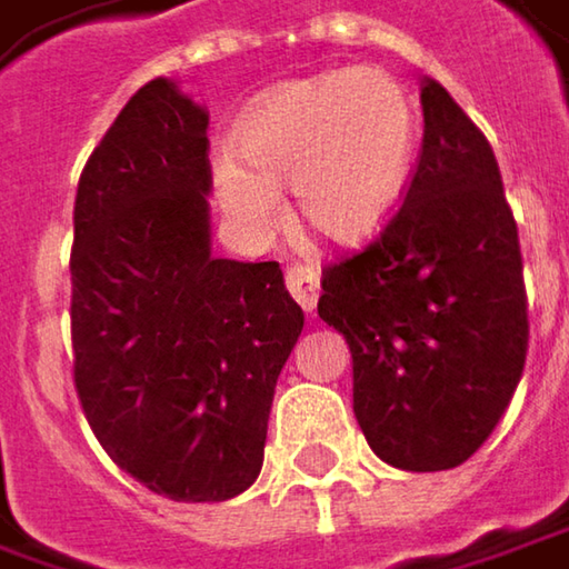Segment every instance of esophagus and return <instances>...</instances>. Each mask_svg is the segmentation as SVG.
Here are the masks:
<instances>
[{"instance_id":"34e87169","label":"esophagus","mask_w":569,"mask_h":569,"mask_svg":"<svg viewBox=\"0 0 569 569\" xmlns=\"http://www.w3.org/2000/svg\"><path fill=\"white\" fill-rule=\"evenodd\" d=\"M286 289L292 292V299H296L306 312H312L316 302H319V270L309 267V263H292V267L286 270Z\"/></svg>"}]
</instances>
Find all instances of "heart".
Listing matches in <instances>:
<instances>
[{
	"label": "heart",
	"instance_id": "1",
	"mask_svg": "<svg viewBox=\"0 0 569 569\" xmlns=\"http://www.w3.org/2000/svg\"><path fill=\"white\" fill-rule=\"evenodd\" d=\"M417 149L410 90L375 68L289 80L257 100L211 166L221 208L237 228L280 221L273 188L289 181L302 224L355 243L393 211Z\"/></svg>",
	"mask_w": 569,
	"mask_h": 569
}]
</instances>
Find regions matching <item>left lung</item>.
I'll return each mask as SVG.
<instances>
[{"mask_svg": "<svg viewBox=\"0 0 569 569\" xmlns=\"http://www.w3.org/2000/svg\"><path fill=\"white\" fill-rule=\"evenodd\" d=\"M423 142L381 233L322 270L319 319L351 348L355 417L397 469L462 466L528 358L518 224L489 139L427 80Z\"/></svg>", "mask_w": 569, "mask_h": 569, "instance_id": "left-lung-1", "label": "left lung"}]
</instances>
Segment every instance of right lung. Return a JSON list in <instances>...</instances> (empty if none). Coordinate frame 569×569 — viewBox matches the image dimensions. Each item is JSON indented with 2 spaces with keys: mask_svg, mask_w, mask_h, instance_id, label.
Wrapping results in <instances>:
<instances>
[{
  "mask_svg": "<svg viewBox=\"0 0 569 569\" xmlns=\"http://www.w3.org/2000/svg\"><path fill=\"white\" fill-rule=\"evenodd\" d=\"M208 152V113L172 80H149L90 152L74 198L78 400L107 456L172 501L253 486L302 332L277 260L211 257Z\"/></svg>",
  "mask_w": 569,
  "mask_h": 569,
  "instance_id": "right-lung-1",
  "label": "right lung"
}]
</instances>
